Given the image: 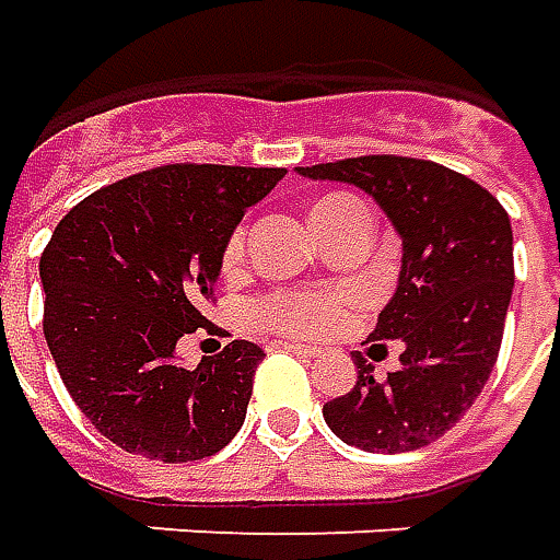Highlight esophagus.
Segmentation results:
<instances>
[{"label": "esophagus", "mask_w": 560, "mask_h": 560, "mask_svg": "<svg viewBox=\"0 0 560 560\" xmlns=\"http://www.w3.org/2000/svg\"><path fill=\"white\" fill-rule=\"evenodd\" d=\"M283 351H292V354H302V358H317V354H324L317 345H305V341H292V339H283V341H277Z\"/></svg>", "instance_id": "esophagus-1"}]
</instances>
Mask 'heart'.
Returning <instances> with one entry per match:
<instances>
[{
    "label": "heart",
    "instance_id": "b5f03b06",
    "mask_svg": "<svg viewBox=\"0 0 560 560\" xmlns=\"http://www.w3.org/2000/svg\"><path fill=\"white\" fill-rule=\"evenodd\" d=\"M351 197L329 194L324 200L314 202L311 221L314 228H320L326 219H332L345 206H351ZM246 253V228H234L228 243H224V268H234L243 261ZM351 305V292L345 289H277L268 292L265 299H258L253 307L255 324L289 336H326L332 329H339L348 317Z\"/></svg>",
    "mask_w": 560,
    "mask_h": 560
}]
</instances>
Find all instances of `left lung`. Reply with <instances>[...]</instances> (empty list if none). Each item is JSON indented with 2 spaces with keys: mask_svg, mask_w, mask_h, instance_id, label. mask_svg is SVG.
<instances>
[{
  "mask_svg": "<svg viewBox=\"0 0 560 560\" xmlns=\"http://www.w3.org/2000/svg\"><path fill=\"white\" fill-rule=\"evenodd\" d=\"M299 175L366 190L404 240L400 280L373 329V339L404 345L400 370L378 382L358 351V385L326 404V425L366 453L434 444L478 400L499 358L515 287L509 212L431 160L378 153Z\"/></svg>",
  "mask_w": 560,
  "mask_h": 560,
  "instance_id": "left-lung-1",
  "label": "left lung"
}]
</instances>
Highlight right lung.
I'll return each mask as SVG.
<instances>
[{
  "mask_svg": "<svg viewBox=\"0 0 560 560\" xmlns=\"http://www.w3.org/2000/svg\"><path fill=\"white\" fill-rule=\"evenodd\" d=\"M283 168L175 163L77 202L39 258L43 329L85 419L126 453L194 463L234 441L265 351L234 339L197 370L178 339L209 320L221 253Z\"/></svg>",
  "mask_w": 560,
  "mask_h": 560,
  "instance_id": "obj_1",
  "label": "right lung"
}]
</instances>
